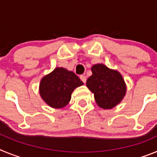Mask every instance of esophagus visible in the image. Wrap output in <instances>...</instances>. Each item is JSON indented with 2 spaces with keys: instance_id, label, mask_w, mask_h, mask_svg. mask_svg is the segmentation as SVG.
<instances>
[{
  "instance_id": "obj_1",
  "label": "esophagus",
  "mask_w": 157,
  "mask_h": 157,
  "mask_svg": "<svg viewBox=\"0 0 157 157\" xmlns=\"http://www.w3.org/2000/svg\"><path fill=\"white\" fill-rule=\"evenodd\" d=\"M80 79H81L83 82L86 83V77L85 75H80Z\"/></svg>"
}]
</instances>
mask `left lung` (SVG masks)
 Instances as JSON below:
<instances>
[{"mask_svg":"<svg viewBox=\"0 0 157 157\" xmlns=\"http://www.w3.org/2000/svg\"><path fill=\"white\" fill-rule=\"evenodd\" d=\"M91 71L92 75L87 79L86 86L94 94L97 105L103 109H111L119 105L127 93L122 75L103 63L93 65Z\"/></svg>","mask_w":157,"mask_h":157,"instance_id":"obj_1","label":"left lung"}]
</instances>
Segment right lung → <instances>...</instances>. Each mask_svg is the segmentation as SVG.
Listing matches in <instances>:
<instances>
[{"mask_svg":"<svg viewBox=\"0 0 157 157\" xmlns=\"http://www.w3.org/2000/svg\"><path fill=\"white\" fill-rule=\"evenodd\" d=\"M82 85V82L73 71L56 67L41 79L39 94L48 106L62 109L68 105L75 89Z\"/></svg>","mask_w":157,"mask_h":157,"instance_id":"1","label":"right lung"}]
</instances>
